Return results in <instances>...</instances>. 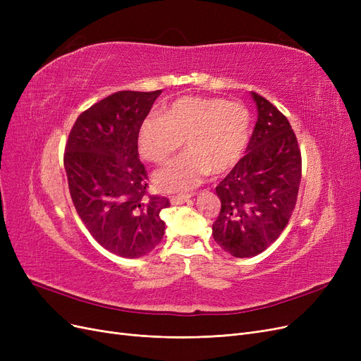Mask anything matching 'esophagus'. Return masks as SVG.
Returning <instances> with one entry per match:
<instances>
[{"label":"esophagus","instance_id":"esophagus-1","mask_svg":"<svg viewBox=\"0 0 361 361\" xmlns=\"http://www.w3.org/2000/svg\"><path fill=\"white\" fill-rule=\"evenodd\" d=\"M191 200V195H171L170 197V202H171V204H182V203H187V202H190Z\"/></svg>","mask_w":361,"mask_h":361}]
</instances>
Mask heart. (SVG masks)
I'll list each match as a JSON object with an SVG mask.
<instances>
[{
	"instance_id": "obj_1",
	"label": "heart",
	"mask_w": 361,
	"mask_h": 361,
	"mask_svg": "<svg viewBox=\"0 0 361 361\" xmlns=\"http://www.w3.org/2000/svg\"><path fill=\"white\" fill-rule=\"evenodd\" d=\"M250 116L243 105L221 97L183 96L162 116L141 120L137 133L140 155L162 164L180 146L187 152L159 169L154 182L164 192H183L197 187L214 171L226 173L241 159L248 140Z\"/></svg>"
}]
</instances>
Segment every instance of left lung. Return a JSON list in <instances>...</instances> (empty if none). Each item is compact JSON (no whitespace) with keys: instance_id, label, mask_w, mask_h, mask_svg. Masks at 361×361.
<instances>
[{"instance_id":"obj_1","label":"left lung","mask_w":361,"mask_h":361,"mask_svg":"<svg viewBox=\"0 0 361 361\" xmlns=\"http://www.w3.org/2000/svg\"><path fill=\"white\" fill-rule=\"evenodd\" d=\"M257 122L247 154L218 183L221 211L215 243L235 257L265 251L286 227L301 182V152L288 118L265 97L250 93Z\"/></svg>"}]
</instances>
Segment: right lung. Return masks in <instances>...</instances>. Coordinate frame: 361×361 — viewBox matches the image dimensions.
Here are the masks:
<instances>
[{"mask_svg":"<svg viewBox=\"0 0 361 361\" xmlns=\"http://www.w3.org/2000/svg\"><path fill=\"white\" fill-rule=\"evenodd\" d=\"M161 93L117 92L92 105L76 118L64 150L76 212L96 241L120 257L146 256L166 232L159 214L170 200L147 195L137 145L141 120Z\"/></svg>","mask_w":361,"mask_h":361,"instance_id":"right-lung-1","label":"right lung"}]
</instances>
